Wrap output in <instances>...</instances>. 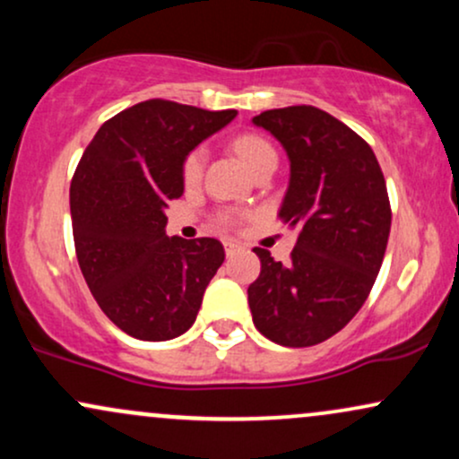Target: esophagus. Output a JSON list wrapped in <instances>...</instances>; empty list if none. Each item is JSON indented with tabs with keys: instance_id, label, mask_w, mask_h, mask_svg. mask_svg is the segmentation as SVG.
I'll return each instance as SVG.
<instances>
[{
	"instance_id": "obj_1",
	"label": "esophagus",
	"mask_w": 459,
	"mask_h": 459,
	"mask_svg": "<svg viewBox=\"0 0 459 459\" xmlns=\"http://www.w3.org/2000/svg\"><path fill=\"white\" fill-rule=\"evenodd\" d=\"M239 244H237V241H224V250H226V256H230V255H235L237 250H239Z\"/></svg>"
}]
</instances>
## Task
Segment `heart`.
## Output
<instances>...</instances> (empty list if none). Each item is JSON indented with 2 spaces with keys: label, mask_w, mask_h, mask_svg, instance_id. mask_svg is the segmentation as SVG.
Here are the masks:
<instances>
[{
  "label": "heart",
  "mask_w": 459,
  "mask_h": 459,
  "mask_svg": "<svg viewBox=\"0 0 459 459\" xmlns=\"http://www.w3.org/2000/svg\"><path fill=\"white\" fill-rule=\"evenodd\" d=\"M233 149L237 151V155L244 160V163L250 168V170L263 161L276 160V151H273L270 142L255 134H244L239 135V138H235ZM204 160H207V152H204L203 146H198V149L187 152V157L183 160V166H181V175H183V181H186V186H196L200 181V177H203V170H204ZM222 222L235 224V218L233 215H222Z\"/></svg>",
  "instance_id": "1"
}]
</instances>
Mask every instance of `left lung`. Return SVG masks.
Listing matches in <instances>:
<instances>
[{"instance_id": "left-lung-1", "label": "left lung", "mask_w": 459, "mask_h": 459, "mask_svg": "<svg viewBox=\"0 0 459 459\" xmlns=\"http://www.w3.org/2000/svg\"><path fill=\"white\" fill-rule=\"evenodd\" d=\"M282 144L289 187L281 220L298 229L291 261L255 247L261 273L247 287L252 321L284 347H310L350 324L376 282L391 203L371 146L313 105L267 109L252 118Z\"/></svg>"}]
</instances>
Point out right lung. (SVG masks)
Returning a JSON list of instances; mask_svg holds the SVG:
<instances>
[{
	"instance_id": "add662e5",
	"label": "right lung",
	"mask_w": 459,
	"mask_h": 459,
	"mask_svg": "<svg viewBox=\"0 0 459 459\" xmlns=\"http://www.w3.org/2000/svg\"><path fill=\"white\" fill-rule=\"evenodd\" d=\"M235 116L151 99L103 123L79 160L71 181L79 267L103 313L134 339L170 341L192 328L224 263L213 237H168L166 209L183 196L187 152Z\"/></svg>"
}]
</instances>
